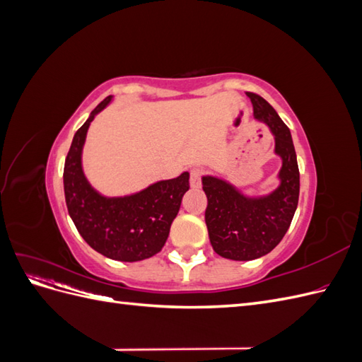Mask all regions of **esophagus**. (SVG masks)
<instances>
[{
    "mask_svg": "<svg viewBox=\"0 0 362 362\" xmlns=\"http://www.w3.org/2000/svg\"><path fill=\"white\" fill-rule=\"evenodd\" d=\"M190 187L199 189L201 187V172L198 169H193L190 172Z\"/></svg>",
    "mask_w": 362,
    "mask_h": 362,
    "instance_id": "1",
    "label": "esophagus"
}]
</instances>
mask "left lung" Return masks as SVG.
<instances>
[{"instance_id": "obj_1", "label": "left lung", "mask_w": 362, "mask_h": 362, "mask_svg": "<svg viewBox=\"0 0 362 362\" xmlns=\"http://www.w3.org/2000/svg\"><path fill=\"white\" fill-rule=\"evenodd\" d=\"M254 119L266 124L275 139L273 154L281 158L278 185L264 194L250 196L216 175H202L208 205L205 223L216 254L234 261L267 255L288 231L299 201V168L288 127L266 100L246 93Z\"/></svg>"}]
</instances>
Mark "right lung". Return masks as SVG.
Masks as SVG:
<instances>
[{
	"label": "right lung",
	"mask_w": 362,
	"mask_h": 362,
	"mask_svg": "<svg viewBox=\"0 0 362 362\" xmlns=\"http://www.w3.org/2000/svg\"><path fill=\"white\" fill-rule=\"evenodd\" d=\"M113 101L108 96L76 131L64 161L63 185L68 211L80 235L101 255L125 262L154 257L169 237L182 196L190 189L189 172L125 196H105L87 180L83 148L92 120Z\"/></svg>",
	"instance_id": "1"
}]
</instances>
